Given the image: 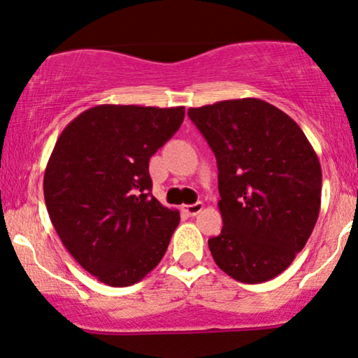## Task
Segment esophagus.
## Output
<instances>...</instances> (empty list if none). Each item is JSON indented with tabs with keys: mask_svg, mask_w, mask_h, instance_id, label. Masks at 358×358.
<instances>
[{
	"mask_svg": "<svg viewBox=\"0 0 358 358\" xmlns=\"http://www.w3.org/2000/svg\"><path fill=\"white\" fill-rule=\"evenodd\" d=\"M204 204L203 203H194V204H187L184 206V213H187L189 216H196V214H199L201 211H203Z\"/></svg>",
	"mask_w": 358,
	"mask_h": 358,
	"instance_id": "obj_1",
	"label": "esophagus"
}]
</instances>
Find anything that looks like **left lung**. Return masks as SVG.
Returning <instances> with one entry per match:
<instances>
[{"instance_id":"obj_1","label":"left lung","mask_w":358,"mask_h":358,"mask_svg":"<svg viewBox=\"0 0 358 358\" xmlns=\"http://www.w3.org/2000/svg\"><path fill=\"white\" fill-rule=\"evenodd\" d=\"M217 161L221 234L208 241L226 275L263 283L293 263L318 220L322 167L292 117L259 99L189 108Z\"/></svg>"}]
</instances>
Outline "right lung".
I'll list each match as a JSON object with an SVG mask.
<instances>
[{"label": "right lung", "mask_w": 358, "mask_h": 358, "mask_svg": "<svg viewBox=\"0 0 358 358\" xmlns=\"http://www.w3.org/2000/svg\"><path fill=\"white\" fill-rule=\"evenodd\" d=\"M184 107L96 105L63 129L43 178L63 246L108 287L141 281L166 255L178 209L150 194L149 161L178 132Z\"/></svg>", "instance_id": "obj_1"}]
</instances>
